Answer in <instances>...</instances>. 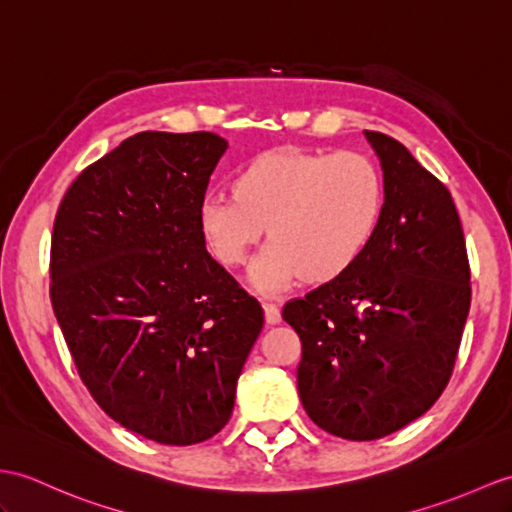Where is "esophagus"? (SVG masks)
I'll return each mask as SVG.
<instances>
[{"mask_svg": "<svg viewBox=\"0 0 512 512\" xmlns=\"http://www.w3.org/2000/svg\"><path fill=\"white\" fill-rule=\"evenodd\" d=\"M265 319L269 326H276V323L282 321V315H280V306L273 304V302H265Z\"/></svg>", "mask_w": 512, "mask_h": 512, "instance_id": "esophagus-1", "label": "esophagus"}]
</instances>
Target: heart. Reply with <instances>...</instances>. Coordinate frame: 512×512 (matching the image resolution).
I'll list each match as a JSON object with an SVG mask.
<instances>
[{
    "label": "heart",
    "instance_id": "obj_1",
    "mask_svg": "<svg viewBox=\"0 0 512 512\" xmlns=\"http://www.w3.org/2000/svg\"><path fill=\"white\" fill-rule=\"evenodd\" d=\"M234 197L210 193L199 204V228L223 265H241L260 236L249 278L278 291L306 273L332 280L363 256L384 206L382 173L360 152H269L234 178Z\"/></svg>",
    "mask_w": 512,
    "mask_h": 512
}]
</instances>
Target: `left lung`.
Listing matches in <instances>:
<instances>
[{"label":"left lung","mask_w":512,"mask_h":512,"mask_svg":"<svg viewBox=\"0 0 512 512\" xmlns=\"http://www.w3.org/2000/svg\"><path fill=\"white\" fill-rule=\"evenodd\" d=\"M378 230L356 263L282 308L302 341L297 391L321 430L373 441L421 417L450 382L471 304L465 234L447 186L382 132Z\"/></svg>","instance_id":"8db88e82"}]
</instances>
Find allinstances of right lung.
<instances>
[{"label": "right lung", "mask_w": 512, "mask_h": 512, "mask_svg": "<svg viewBox=\"0 0 512 512\" xmlns=\"http://www.w3.org/2000/svg\"><path fill=\"white\" fill-rule=\"evenodd\" d=\"M226 149L213 132L134 134L73 180L54 221L49 297L80 378L110 419L162 445L226 426L265 323L199 228Z\"/></svg>", "instance_id": "add662e5"}]
</instances>
